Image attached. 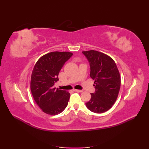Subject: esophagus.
Wrapping results in <instances>:
<instances>
[{
  "label": "esophagus",
  "mask_w": 149,
  "mask_h": 149,
  "mask_svg": "<svg viewBox=\"0 0 149 149\" xmlns=\"http://www.w3.org/2000/svg\"><path fill=\"white\" fill-rule=\"evenodd\" d=\"M74 91L75 92H78V93H81L83 92V90H79V89H74Z\"/></svg>",
  "instance_id": "obj_1"
}]
</instances>
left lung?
<instances>
[{
	"label": "left lung",
	"mask_w": 149,
	"mask_h": 149,
	"mask_svg": "<svg viewBox=\"0 0 149 149\" xmlns=\"http://www.w3.org/2000/svg\"><path fill=\"white\" fill-rule=\"evenodd\" d=\"M90 65V77L94 80L95 92L86 103L88 109L103 113L114 105L120 87V76L116 63L106 54L89 50L82 52Z\"/></svg>",
	"instance_id": "left-lung-1"
}]
</instances>
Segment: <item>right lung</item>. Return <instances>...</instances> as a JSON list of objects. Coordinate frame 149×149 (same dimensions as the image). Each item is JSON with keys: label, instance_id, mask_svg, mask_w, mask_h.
<instances>
[{"label": "right lung", "instance_id": "add662e5", "mask_svg": "<svg viewBox=\"0 0 149 149\" xmlns=\"http://www.w3.org/2000/svg\"><path fill=\"white\" fill-rule=\"evenodd\" d=\"M73 55L67 52H53L36 63L31 76L30 89L34 100L43 112L55 116L66 107L70 94L54 87L63 66Z\"/></svg>", "mask_w": 149, "mask_h": 149}]
</instances>
